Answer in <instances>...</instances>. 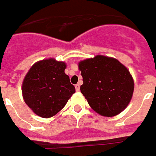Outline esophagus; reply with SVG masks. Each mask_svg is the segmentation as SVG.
I'll use <instances>...</instances> for the list:
<instances>
[{
	"label": "esophagus",
	"instance_id": "34e87169",
	"mask_svg": "<svg viewBox=\"0 0 156 156\" xmlns=\"http://www.w3.org/2000/svg\"><path fill=\"white\" fill-rule=\"evenodd\" d=\"M75 89H76L77 91H79V90H80V84H79V83H77V84L75 85Z\"/></svg>",
	"mask_w": 156,
	"mask_h": 156
}]
</instances>
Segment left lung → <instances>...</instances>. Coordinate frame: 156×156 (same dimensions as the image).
Instances as JSON below:
<instances>
[{
    "label": "left lung",
    "instance_id": "obj_1",
    "mask_svg": "<svg viewBox=\"0 0 156 156\" xmlns=\"http://www.w3.org/2000/svg\"><path fill=\"white\" fill-rule=\"evenodd\" d=\"M83 83L81 93L97 114L113 117L120 114L131 101L134 81L130 72L118 60L104 55L78 63Z\"/></svg>",
    "mask_w": 156,
    "mask_h": 156
}]
</instances>
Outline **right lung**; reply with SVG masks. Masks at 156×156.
Returning <instances> with one entry per match:
<instances>
[{"mask_svg":"<svg viewBox=\"0 0 156 156\" xmlns=\"http://www.w3.org/2000/svg\"><path fill=\"white\" fill-rule=\"evenodd\" d=\"M66 65L53 58L36 62L22 83L25 102L42 118H50L64 108L75 93V87L65 73Z\"/></svg>","mask_w":156,"mask_h":156,"instance_id":"obj_1","label":"right lung"}]
</instances>
